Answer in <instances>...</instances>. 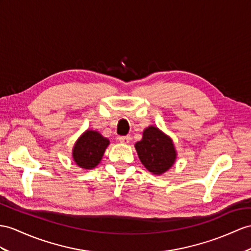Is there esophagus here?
<instances>
[{"mask_svg":"<svg viewBox=\"0 0 251 251\" xmlns=\"http://www.w3.org/2000/svg\"><path fill=\"white\" fill-rule=\"evenodd\" d=\"M130 140H131V137L130 136H120L119 137V142L121 143V144H129L130 143Z\"/></svg>","mask_w":251,"mask_h":251,"instance_id":"34e87169","label":"esophagus"}]
</instances>
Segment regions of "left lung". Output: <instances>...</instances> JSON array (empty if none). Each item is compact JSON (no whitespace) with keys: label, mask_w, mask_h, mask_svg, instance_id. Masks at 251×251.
Here are the masks:
<instances>
[{"label":"left lung","mask_w":251,"mask_h":251,"mask_svg":"<svg viewBox=\"0 0 251 251\" xmlns=\"http://www.w3.org/2000/svg\"><path fill=\"white\" fill-rule=\"evenodd\" d=\"M140 162L154 175H162L173 166L176 160L174 144L155 126H149L144 131L140 142L135 144Z\"/></svg>","instance_id":"1"}]
</instances>
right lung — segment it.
<instances>
[{
	"instance_id": "obj_1",
	"label": "right lung",
	"mask_w": 251,
	"mask_h": 251,
	"mask_svg": "<svg viewBox=\"0 0 251 251\" xmlns=\"http://www.w3.org/2000/svg\"><path fill=\"white\" fill-rule=\"evenodd\" d=\"M108 139L96 131H86L73 148V160L79 167L91 169L100 163L108 146Z\"/></svg>"
}]
</instances>
